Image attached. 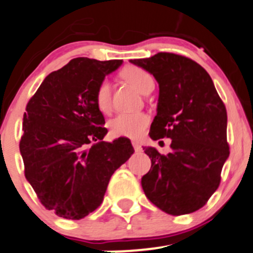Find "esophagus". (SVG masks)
<instances>
[{"label":"esophagus","mask_w":253,"mask_h":253,"mask_svg":"<svg viewBox=\"0 0 253 253\" xmlns=\"http://www.w3.org/2000/svg\"><path fill=\"white\" fill-rule=\"evenodd\" d=\"M132 146H134L135 151H141V150H142L141 144H140L139 141H132Z\"/></svg>","instance_id":"obj_1"}]
</instances>
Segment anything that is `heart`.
Listing matches in <instances>:
<instances>
[{
	"label": "heart",
	"mask_w": 253,
	"mask_h": 253,
	"mask_svg": "<svg viewBox=\"0 0 253 253\" xmlns=\"http://www.w3.org/2000/svg\"><path fill=\"white\" fill-rule=\"evenodd\" d=\"M123 77L141 93L147 94L154 89V77L139 66H127L123 70ZM96 104L101 112L111 109V84L103 80L96 89ZM150 118L145 113H121L109 122L112 134L116 136L139 137L146 129Z\"/></svg>",
	"instance_id": "1"
}]
</instances>
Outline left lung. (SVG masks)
Returning a JSON list of instances; mask_svg holds the SVG:
<instances>
[{
    "mask_svg": "<svg viewBox=\"0 0 253 253\" xmlns=\"http://www.w3.org/2000/svg\"><path fill=\"white\" fill-rule=\"evenodd\" d=\"M130 62L150 72L159 84L150 137L172 140L167 155L142 147L151 159V169L141 178L145 196L167 214L198 211L219 187L230 154L225 104L208 72L188 57L159 52Z\"/></svg>",
    "mask_w": 253,
    "mask_h": 253,
    "instance_id": "left-lung-1",
    "label": "left lung"
}]
</instances>
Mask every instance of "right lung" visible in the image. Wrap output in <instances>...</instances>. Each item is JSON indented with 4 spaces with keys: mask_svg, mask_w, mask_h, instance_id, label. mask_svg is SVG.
I'll return each instance as SVG.
<instances>
[{
    "mask_svg": "<svg viewBox=\"0 0 253 253\" xmlns=\"http://www.w3.org/2000/svg\"><path fill=\"white\" fill-rule=\"evenodd\" d=\"M122 60L76 57L47 75L29 99L19 142L24 174L39 201L57 216L80 220L103 202L109 179L134 154L127 137L108 132L96 89Z\"/></svg>",
    "mask_w": 253,
    "mask_h": 253,
    "instance_id": "obj_1",
    "label": "right lung"
}]
</instances>
